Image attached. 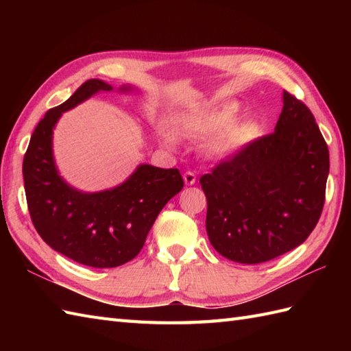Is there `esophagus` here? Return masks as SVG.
<instances>
[{"label": "esophagus", "mask_w": 351, "mask_h": 351, "mask_svg": "<svg viewBox=\"0 0 351 351\" xmlns=\"http://www.w3.org/2000/svg\"><path fill=\"white\" fill-rule=\"evenodd\" d=\"M184 182L187 185H193L196 182V175L193 171H185L184 173Z\"/></svg>", "instance_id": "1"}]
</instances>
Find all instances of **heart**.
Listing matches in <instances>:
<instances>
[{
    "mask_svg": "<svg viewBox=\"0 0 351 351\" xmlns=\"http://www.w3.org/2000/svg\"><path fill=\"white\" fill-rule=\"evenodd\" d=\"M237 113L238 104L230 102L206 114L176 117L173 121V130L182 136L195 137H208L214 134L210 143H208V152L215 158H226V156H232L240 152L245 145L258 136L259 131V125L253 119L232 122ZM158 136L166 146H176V137L173 132L164 128V126L158 130Z\"/></svg>",
    "mask_w": 351,
    "mask_h": 351,
    "instance_id": "b5f03b06",
    "label": "heart"
}]
</instances>
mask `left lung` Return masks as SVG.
<instances>
[{"label":"left lung","mask_w":351,"mask_h":351,"mask_svg":"<svg viewBox=\"0 0 351 351\" xmlns=\"http://www.w3.org/2000/svg\"><path fill=\"white\" fill-rule=\"evenodd\" d=\"M273 134L200 178L206 234L221 256L259 264L300 245L323 211L329 149L315 117L283 92Z\"/></svg>","instance_id":"obj_1"}]
</instances>
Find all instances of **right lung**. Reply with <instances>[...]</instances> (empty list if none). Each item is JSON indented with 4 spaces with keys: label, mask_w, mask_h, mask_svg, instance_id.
<instances>
[{
    "label": "right lung",
    "mask_w": 351,
    "mask_h": 351,
    "mask_svg": "<svg viewBox=\"0 0 351 351\" xmlns=\"http://www.w3.org/2000/svg\"><path fill=\"white\" fill-rule=\"evenodd\" d=\"M102 80H88L62 106L51 108L29 138L22 164L29 215L49 247L83 265L113 268L138 255L156 215L184 187L178 169L140 164L114 189L84 193L60 176L52 154L58 119L98 92H111ZM121 92H131L122 86Z\"/></svg>",
    "instance_id": "1"
}]
</instances>
